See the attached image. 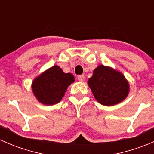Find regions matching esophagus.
I'll return each mask as SVG.
<instances>
[{
  "label": "esophagus",
  "mask_w": 154,
  "mask_h": 154,
  "mask_svg": "<svg viewBox=\"0 0 154 154\" xmlns=\"http://www.w3.org/2000/svg\"><path fill=\"white\" fill-rule=\"evenodd\" d=\"M77 80H78L79 81H80V82L84 81V80H85L84 75H79L78 77H77Z\"/></svg>",
  "instance_id": "34e87169"
}]
</instances>
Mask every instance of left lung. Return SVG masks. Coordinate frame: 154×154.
I'll return each instance as SVG.
<instances>
[{
    "label": "left lung",
    "mask_w": 154,
    "mask_h": 154,
    "mask_svg": "<svg viewBox=\"0 0 154 154\" xmlns=\"http://www.w3.org/2000/svg\"><path fill=\"white\" fill-rule=\"evenodd\" d=\"M88 84L96 100L105 106L120 103L129 93V83L125 76L104 66H99L94 70Z\"/></svg>",
    "instance_id": "8db88e82"
}]
</instances>
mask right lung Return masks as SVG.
I'll list each match as a JSON object with an SVG mask.
<instances>
[{"instance_id":"right-lung-1","label":"right lung","mask_w":154,"mask_h":154,"mask_svg":"<svg viewBox=\"0 0 154 154\" xmlns=\"http://www.w3.org/2000/svg\"><path fill=\"white\" fill-rule=\"evenodd\" d=\"M74 81L72 74L64 73L59 66H54L33 80L32 91L43 104H56L62 100L68 86Z\"/></svg>"}]
</instances>
